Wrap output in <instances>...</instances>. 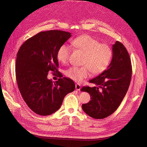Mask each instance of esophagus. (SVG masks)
<instances>
[{
	"instance_id": "obj_1",
	"label": "esophagus",
	"mask_w": 147,
	"mask_h": 147,
	"mask_svg": "<svg viewBox=\"0 0 147 147\" xmlns=\"http://www.w3.org/2000/svg\"><path fill=\"white\" fill-rule=\"evenodd\" d=\"M76 90H80V89H81V85L80 84H78V83H77V84H76Z\"/></svg>"
}]
</instances>
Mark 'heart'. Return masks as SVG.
<instances>
[{
    "mask_svg": "<svg viewBox=\"0 0 147 147\" xmlns=\"http://www.w3.org/2000/svg\"><path fill=\"white\" fill-rule=\"evenodd\" d=\"M71 45L84 53L81 67H71L65 71L67 78L80 82L90 76V73L99 74L109 67L113 57L110 46L99 42L92 36L84 34L77 37L71 41ZM71 52V47L63 44L58 48L57 57L60 63L66 64Z\"/></svg>",
    "mask_w": 147,
    "mask_h": 147,
    "instance_id": "b5f03b06",
    "label": "heart"
}]
</instances>
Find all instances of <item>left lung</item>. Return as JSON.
Returning <instances> with one entry per match:
<instances>
[{"label":"left lung","instance_id":"8db88e82","mask_svg":"<svg viewBox=\"0 0 147 147\" xmlns=\"http://www.w3.org/2000/svg\"><path fill=\"white\" fill-rule=\"evenodd\" d=\"M113 58L107 69L89 80L97 86H83L81 90L90 95V101L82 105L90 117L102 119L112 114L120 105L130 85L132 65L129 53L121 42L113 45Z\"/></svg>","mask_w":147,"mask_h":147}]
</instances>
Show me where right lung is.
<instances>
[{
    "label": "right lung",
    "mask_w": 147,
    "mask_h": 147,
    "mask_svg": "<svg viewBox=\"0 0 147 147\" xmlns=\"http://www.w3.org/2000/svg\"><path fill=\"white\" fill-rule=\"evenodd\" d=\"M71 36L64 31L42 32L29 38L18 51L15 64L18 87L28 107L38 115L57 111L64 97L75 89L70 79L59 78L53 82L47 78L49 71L59 76L57 53Z\"/></svg>",
    "instance_id": "add662e5"
}]
</instances>
